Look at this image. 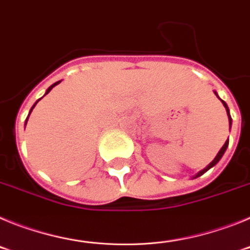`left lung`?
<instances>
[{
	"instance_id": "left-lung-1",
	"label": "left lung",
	"mask_w": 250,
	"mask_h": 250,
	"mask_svg": "<svg viewBox=\"0 0 250 250\" xmlns=\"http://www.w3.org/2000/svg\"><path fill=\"white\" fill-rule=\"evenodd\" d=\"M214 94L216 95V98L219 99V100L222 101V104H223V105H224L225 110H227V114H228V119H229V126H231V118H230V114H229L228 105H227V104H225V101H223L222 99H220L219 96H218V94H216V91H214ZM228 145H229V139H228V140H227V141H225V144L223 145V146H222V149H220V150H219V152H218V154H216V156H215V158H214V160L211 161L210 164H209V165H207V167H205L204 169H203V170H200L199 173H196L195 175L193 176V179H195V178H199V176H202L203 174H204V173H207L208 170H209V169H211V167H215V165L218 164V163H219V160H220V159H222V156L224 155V152H225V150H227V147H228Z\"/></svg>"
}]
</instances>
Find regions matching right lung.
Here are the masks:
<instances>
[{
	"mask_svg": "<svg viewBox=\"0 0 250 250\" xmlns=\"http://www.w3.org/2000/svg\"><path fill=\"white\" fill-rule=\"evenodd\" d=\"M61 83V80H60V81H57V83H52V85H51V86H50V87H48V89H47V90H46L45 95H47V94H48V92H50V91H51V90L54 89L55 86H56V85H59V83ZM45 95H43V96H45ZM43 96H42V98H43ZM42 98H41V99H42ZM41 99H39V100H37V101H36V103H35V104H34V106H32V107H31L30 112H28V116H30V114H31V112H32V110H34V107H35V106H36V104H37V103H39V101H40V100H41ZM28 116H27V119H26V121H25V126H26V124H27V121H28Z\"/></svg>",
	"mask_w": 250,
	"mask_h": 250,
	"instance_id": "obj_1",
	"label": "right lung"
}]
</instances>
